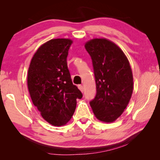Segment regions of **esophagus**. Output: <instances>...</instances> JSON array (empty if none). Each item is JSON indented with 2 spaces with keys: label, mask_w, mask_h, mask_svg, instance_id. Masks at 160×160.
<instances>
[{
  "label": "esophagus",
  "mask_w": 160,
  "mask_h": 160,
  "mask_svg": "<svg viewBox=\"0 0 160 160\" xmlns=\"http://www.w3.org/2000/svg\"><path fill=\"white\" fill-rule=\"evenodd\" d=\"M78 88H79V90L82 92H84V88L82 85H78Z\"/></svg>",
  "instance_id": "obj_1"
}]
</instances>
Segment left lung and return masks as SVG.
Listing matches in <instances>:
<instances>
[{"label":"left lung","mask_w":160,"mask_h":160,"mask_svg":"<svg viewBox=\"0 0 160 160\" xmlns=\"http://www.w3.org/2000/svg\"><path fill=\"white\" fill-rule=\"evenodd\" d=\"M91 56L97 93L90 104L99 121L111 123L122 114L131 99L133 78L123 51L107 39H93L85 45Z\"/></svg>","instance_id":"1"}]
</instances>
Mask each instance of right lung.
Here are the masks:
<instances>
[{"label":"right lung","instance_id":"1","mask_svg":"<svg viewBox=\"0 0 160 160\" xmlns=\"http://www.w3.org/2000/svg\"><path fill=\"white\" fill-rule=\"evenodd\" d=\"M72 41L54 39L38 48L32 58L28 87L32 101L43 118L55 126L66 124L82 94L72 84L67 56Z\"/></svg>","mask_w":160,"mask_h":160}]
</instances>
